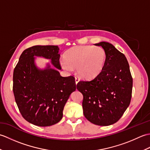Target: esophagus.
<instances>
[{
  "label": "esophagus",
  "mask_w": 150,
  "mask_h": 150,
  "mask_svg": "<svg viewBox=\"0 0 150 150\" xmlns=\"http://www.w3.org/2000/svg\"><path fill=\"white\" fill-rule=\"evenodd\" d=\"M75 82H76V84H77L78 82H79V81H80V79H79L78 77H75Z\"/></svg>",
  "instance_id": "obj_1"
}]
</instances>
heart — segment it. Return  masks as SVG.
Masks as SVG:
<instances>
[{"label":"heart","mask_w":150,"mask_h":150,"mask_svg":"<svg viewBox=\"0 0 150 150\" xmlns=\"http://www.w3.org/2000/svg\"><path fill=\"white\" fill-rule=\"evenodd\" d=\"M60 65L64 69L77 68L78 74L85 79H91L99 74L104 66L106 53L100 46H76L64 54Z\"/></svg>","instance_id":"heart-1"}]
</instances>
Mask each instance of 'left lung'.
Here are the masks:
<instances>
[{
	"label": "left lung",
	"instance_id": "obj_1",
	"mask_svg": "<svg viewBox=\"0 0 150 150\" xmlns=\"http://www.w3.org/2000/svg\"><path fill=\"white\" fill-rule=\"evenodd\" d=\"M106 53L99 74L90 81H81L77 89L83 95L82 108L86 119L98 126H109L123 115L131 102L133 78L122 53L106 42L95 44Z\"/></svg>",
	"mask_w": 150,
	"mask_h": 150
}]
</instances>
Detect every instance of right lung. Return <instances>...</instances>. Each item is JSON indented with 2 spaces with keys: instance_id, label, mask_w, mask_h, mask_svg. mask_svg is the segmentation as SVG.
I'll use <instances>...</instances> for the list:
<instances>
[{
  "instance_id": "add662e5",
  "label": "right lung",
  "mask_w": 150,
  "mask_h": 150,
  "mask_svg": "<svg viewBox=\"0 0 150 150\" xmlns=\"http://www.w3.org/2000/svg\"><path fill=\"white\" fill-rule=\"evenodd\" d=\"M57 46H34L22 53L13 76V91L19 111L25 120L38 126H50L62 119L65 104L76 90L73 76L64 77L55 69H38L34 56L52 60L59 69Z\"/></svg>"
}]
</instances>
